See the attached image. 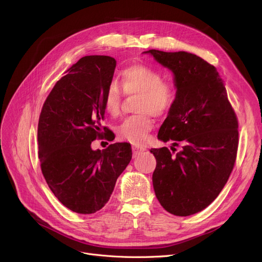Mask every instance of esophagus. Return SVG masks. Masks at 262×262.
<instances>
[{
	"label": "esophagus",
	"instance_id": "esophagus-1",
	"mask_svg": "<svg viewBox=\"0 0 262 262\" xmlns=\"http://www.w3.org/2000/svg\"><path fill=\"white\" fill-rule=\"evenodd\" d=\"M144 150H145V148H143V147H139V146L134 145L133 146V157L136 158L137 156H139L142 152H144Z\"/></svg>",
	"mask_w": 262,
	"mask_h": 262
}]
</instances>
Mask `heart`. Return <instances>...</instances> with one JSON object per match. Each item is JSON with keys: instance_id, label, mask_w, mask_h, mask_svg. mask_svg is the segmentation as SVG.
Here are the masks:
<instances>
[{"instance_id": "heart-1", "label": "heart", "mask_w": 262, "mask_h": 262, "mask_svg": "<svg viewBox=\"0 0 262 262\" xmlns=\"http://www.w3.org/2000/svg\"><path fill=\"white\" fill-rule=\"evenodd\" d=\"M120 86L117 82L108 86L104 95V109L110 117L116 118L121 112L123 92L126 95L138 94L136 112L140 114L124 119L117 127V135L122 140L141 144L154 126L150 114L162 117L173 109L177 99L176 88L172 82L163 80L158 71L143 64L124 69Z\"/></svg>"}]
</instances>
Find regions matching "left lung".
<instances>
[{
	"label": "left lung",
	"mask_w": 262,
	"mask_h": 262,
	"mask_svg": "<svg viewBox=\"0 0 262 262\" xmlns=\"http://www.w3.org/2000/svg\"><path fill=\"white\" fill-rule=\"evenodd\" d=\"M174 73L177 99L158 139L168 147L150 148L156 158L153 186L168 212L187 216L202 211L220 194L235 166L238 119L216 69L187 52L148 50ZM183 144L174 153V146Z\"/></svg>",
	"instance_id": "left-lung-1"
}]
</instances>
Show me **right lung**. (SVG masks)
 Segmentation results:
<instances>
[{
    "mask_svg": "<svg viewBox=\"0 0 262 262\" xmlns=\"http://www.w3.org/2000/svg\"><path fill=\"white\" fill-rule=\"evenodd\" d=\"M117 61L103 55L80 58L48 95L38 122V155L46 182L67 208L81 214L102 209L132 159L127 142L91 148L110 138L104 120V95Z\"/></svg>",
    "mask_w": 262,
    "mask_h": 262,
    "instance_id": "right-lung-1",
    "label": "right lung"
}]
</instances>
